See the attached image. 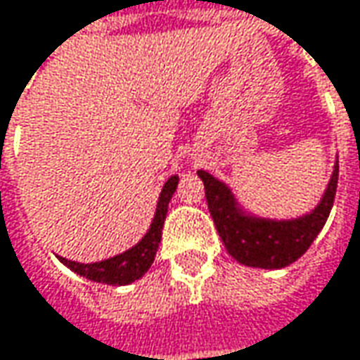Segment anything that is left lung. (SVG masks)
Here are the masks:
<instances>
[{"label":"left lung","mask_w":360,"mask_h":360,"mask_svg":"<svg viewBox=\"0 0 360 360\" xmlns=\"http://www.w3.org/2000/svg\"><path fill=\"white\" fill-rule=\"evenodd\" d=\"M196 174L205 184L207 205L225 250L238 262L256 269H283L301 258L314 244L330 215L338 186L336 166L321 202L309 215L295 221H264L244 217L236 209L227 186L215 180L209 172L198 169Z\"/></svg>","instance_id":"1"}]
</instances>
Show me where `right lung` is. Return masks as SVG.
<instances>
[{
  "label": "right lung",
  "instance_id": "1",
  "mask_svg": "<svg viewBox=\"0 0 360 360\" xmlns=\"http://www.w3.org/2000/svg\"><path fill=\"white\" fill-rule=\"evenodd\" d=\"M176 186H178V176H172L164 184V191L160 194V202H158L155 217H153L149 231L145 233V238L135 248L127 250L124 254H118L115 258L94 262V264H79V262L67 260L61 256H59V260L73 272H77L90 281H96V283L129 285V283L141 278L155 260V252H158V245L162 242V229H164V221H166L167 215V202L176 191Z\"/></svg>",
  "mask_w": 360,
  "mask_h": 360
}]
</instances>
